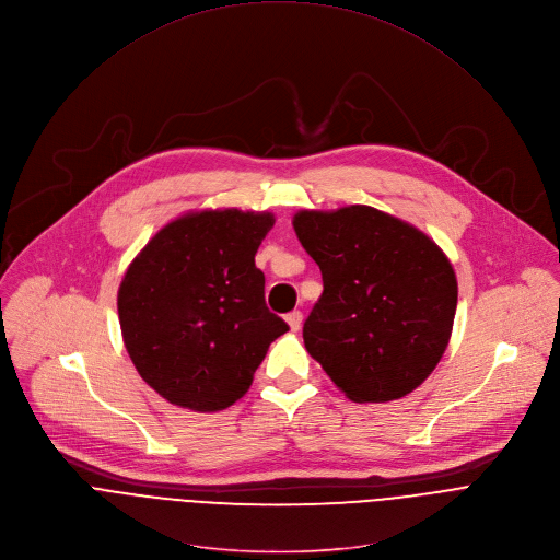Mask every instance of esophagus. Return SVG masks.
<instances>
[{
	"mask_svg": "<svg viewBox=\"0 0 560 560\" xmlns=\"http://www.w3.org/2000/svg\"><path fill=\"white\" fill-rule=\"evenodd\" d=\"M285 323L290 325L292 331H299V327H301V323H303V314H301L299 310H294V312L285 314Z\"/></svg>",
	"mask_w": 560,
	"mask_h": 560,
	"instance_id": "1",
	"label": "esophagus"
}]
</instances>
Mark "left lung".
<instances>
[{"instance_id": "8db88e82", "label": "left lung", "mask_w": 560, "mask_h": 560, "mask_svg": "<svg viewBox=\"0 0 560 560\" xmlns=\"http://www.w3.org/2000/svg\"><path fill=\"white\" fill-rule=\"evenodd\" d=\"M292 226L323 275L303 325L307 353L360 405L418 389L455 320L457 277L444 250L413 224L364 205L299 211Z\"/></svg>"}]
</instances>
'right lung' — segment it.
I'll return each mask as SVG.
<instances>
[{"instance_id":"1","label":"right lung","mask_w":560,"mask_h":560,"mask_svg":"<svg viewBox=\"0 0 560 560\" xmlns=\"http://www.w3.org/2000/svg\"><path fill=\"white\" fill-rule=\"evenodd\" d=\"M275 215L205 209L162 226L129 264L118 320L140 378L166 402L198 413L235 405L275 338L255 255Z\"/></svg>"}]
</instances>
